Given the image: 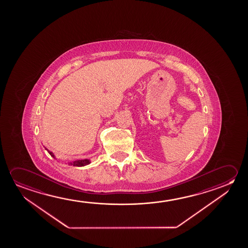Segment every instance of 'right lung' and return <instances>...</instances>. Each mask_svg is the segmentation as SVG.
<instances>
[{
	"instance_id": "right-lung-1",
	"label": "right lung",
	"mask_w": 248,
	"mask_h": 248,
	"mask_svg": "<svg viewBox=\"0 0 248 248\" xmlns=\"http://www.w3.org/2000/svg\"><path fill=\"white\" fill-rule=\"evenodd\" d=\"M46 149L47 150V151H48V153L50 154L51 156L55 158V156H54V155L52 154V153L50 152V151H49L48 149ZM89 163H90V160H88V159H85V160H75V161H73V162H70L69 164L73 165V166H75V167H83V166H86V165L89 164Z\"/></svg>"
}]
</instances>
